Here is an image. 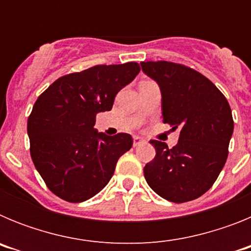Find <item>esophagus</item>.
Wrapping results in <instances>:
<instances>
[{
  "label": "esophagus",
  "mask_w": 251,
  "mask_h": 251,
  "mask_svg": "<svg viewBox=\"0 0 251 251\" xmlns=\"http://www.w3.org/2000/svg\"><path fill=\"white\" fill-rule=\"evenodd\" d=\"M142 143H145V139L141 138V137L138 136L133 137V146H134V147H138V146L142 145Z\"/></svg>",
  "instance_id": "obj_1"
}]
</instances>
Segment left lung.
<instances>
[{
	"label": "left lung",
	"mask_w": 251,
	"mask_h": 251,
	"mask_svg": "<svg viewBox=\"0 0 251 251\" xmlns=\"http://www.w3.org/2000/svg\"><path fill=\"white\" fill-rule=\"evenodd\" d=\"M157 81L163 123L179 128L178 143L151 141L156 157L145 166L153 191L171 202H187L211 188L229 154L234 130L230 105L214 83L199 72L171 61H142Z\"/></svg>",
	"instance_id": "obj_1"
}]
</instances>
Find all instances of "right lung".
<instances>
[{"label":"right lung","mask_w":251,"mask_h":251,"mask_svg":"<svg viewBox=\"0 0 251 251\" xmlns=\"http://www.w3.org/2000/svg\"><path fill=\"white\" fill-rule=\"evenodd\" d=\"M139 70L137 63L95 65L59 77L35 101L27 121L31 158L60 199L83 202L95 196L110 181L119 157L130 150V134L106 136L94 124Z\"/></svg>","instance_id":"add662e5"}]
</instances>
